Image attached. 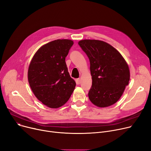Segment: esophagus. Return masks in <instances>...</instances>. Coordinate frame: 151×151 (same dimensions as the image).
I'll return each mask as SVG.
<instances>
[{
    "instance_id": "34e87169",
    "label": "esophagus",
    "mask_w": 151,
    "mask_h": 151,
    "mask_svg": "<svg viewBox=\"0 0 151 151\" xmlns=\"http://www.w3.org/2000/svg\"><path fill=\"white\" fill-rule=\"evenodd\" d=\"M80 81H81V80H80V78H78L77 80H76V83H77L78 84H80Z\"/></svg>"
}]
</instances>
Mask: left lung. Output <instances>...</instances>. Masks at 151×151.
I'll use <instances>...</instances> for the list:
<instances>
[{
    "label": "left lung",
    "mask_w": 151,
    "mask_h": 151,
    "mask_svg": "<svg viewBox=\"0 0 151 151\" xmlns=\"http://www.w3.org/2000/svg\"><path fill=\"white\" fill-rule=\"evenodd\" d=\"M78 45L88 55L92 84L88 96L100 108L121 98L130 80V70L122 55L109 44L97 40H83Z\"/></svg>",
    "instance_id": "left-lung-1"
}]
</instances>
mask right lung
<instances>
[{
	"label": "right lung",
	"mask_w": 151,
	"mask_h": 151,
	"mask_svg": "<svg viewBox=\"0 0 151 151\" xmlns=\"http://www.w3.org/2000/svg\"><path fill=\"white\" fill-rule=\"evenodd\" d=\"M73 42L56 40L42 46L32 59L28 70L30 88L38 100L51 108L64 105L76 86L67 67L65 58Z\"/></svg>",
	"instance_id": "1"
}]
</instances>
